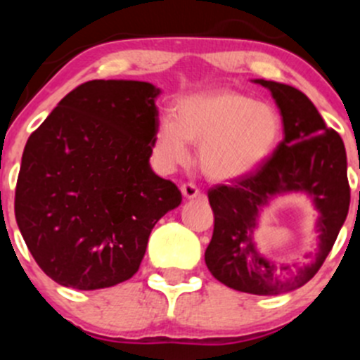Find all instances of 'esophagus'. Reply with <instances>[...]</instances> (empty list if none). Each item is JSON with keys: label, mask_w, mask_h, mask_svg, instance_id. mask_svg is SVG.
I'll list each match as a JSON object with an SVG mask.
<instances>
[{"label": "esophagus", "mask_w": 360, "mask_h": 360, "mask_svg": "<svg viewBox=\"0 0 360 360\" xmlns=\"http://www.w3.org/2000/svg\"><path fill=\"white\" fill-rule=\"evenodd\" d=\"M181 193H183L184 198H197L202 195L200 190H198L193 183H184L183 186H181Z\"/></svg>", "instance_id": "1"}]
</instances>
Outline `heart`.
<instances>
[{"label":"heart","instance_id":"1","mask_svg":"<svg viewBox=\"0 0 360 360\" xmlns=\"http://www.w3.org/2000/svg\"><path fill=\"white\" fill-rule=\"evenodd\" d=\"M282 139L281 112L231 89L179 101L174 116L160 120L153 157L169 170L188 162L190 143L200 144L198 165L209 179L244 177L263 165Z\"/></svg>","mask_w":360,"mask_h":360}]
</instances>
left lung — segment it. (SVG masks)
<instances>
[{"instance_id":"1","label":"left lung","mask_w":360,"mask_h":360,"mask_svg":"<svg viewBox=\"0 0 360 360\" xmlns=\"http://www.w3.org/2000/svg\"><path fill=\"white\" fill-rule=\"evenodd\" d=\"M274 96L284 123V139L274 155L233 184L209 190L214 231L205 264L214 278L240 292L274 296L307 284L326 261L350 207L347 153L311 101L294 86L256 79ZM282 193H308L321 212L319 249L303 265L268 262L253 248L260 209Z\"/></svg>"}]
</instances>
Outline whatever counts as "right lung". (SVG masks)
I'll return each mask as SVG.
<instances>
[{
	"instance_id": "obj_1",
	"label": "right lung",
	"mask_w": 360,
	"mask_h": 360,
	"mask_svg": "<svg viewBox=\"0 0 360 360\" xmlns=\"http://www.w3.org/2000/svg\"><path fill=\"white\" fill-rule=\"evenodd\" d=\"M158 94L146 82L92 79L29 136L15 219L57 284L94 291L129 281L155 224L183 200L150 167Z\"/></svg>"
}]
</instances>
